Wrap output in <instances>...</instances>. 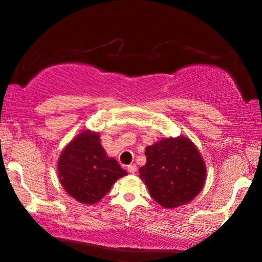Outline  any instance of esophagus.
Here are the masks:
<instances>
[{
    "label": "esophagus",
    "instance_id": "34e87169",
    "mask_svg": "<svg viewBox=\"0 0 262 262\" xmlns=\"http://www.w3.org/2000/svg\"><path fill=\"white\" fill-rule=\"evenodd\" d=\"M127 170L128 173L135 174L136 171H137V166H136V164H130V166H127Z\"/></svg>",
    "mask_w": 262,
    "mask_h": 262
}]
</instances>
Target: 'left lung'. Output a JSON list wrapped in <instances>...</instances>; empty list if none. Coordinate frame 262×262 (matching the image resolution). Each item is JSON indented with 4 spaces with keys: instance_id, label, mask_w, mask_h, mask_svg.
Returning a JSON list of instances; mask_svg holds the SVG:
<instances>
[{
    "instance_id": "8db88e82",
    "label": "left lung",
    "mask_w": 262,
    "mask_h": 262,
    "mask_svg": "<svg viewBox=\"0 0 262 262\" xmlns=\"http://www.w3.org/2000/svg\"><path fill=\"white\" fill-rule=\"evenodd\" d=\"M145 156L146 163L139 168V177L151 198L163 207L187 204L203 188L205 164L188 138H164L146 146Z\"/></svg>"
}]
</instances>
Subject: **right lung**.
<instances>
[{
  "instance_id": "obj_1",
  "label": "right lung",
  "mask_w": 262,
  "mask_h": 262,
  "mask_svg": "<svg viewBox=\"0 0 262 262\" xmlns=\"http://www.w3.org/2000/svg\"><path fill=\"white\" fill-rule=\"evenodd\" d=\"M126 174L116 160L106 156L100 136L91 131H83L70 142L58 161L60 184L83 204L98 203Z\"/></svg>"
}]
</instances>
